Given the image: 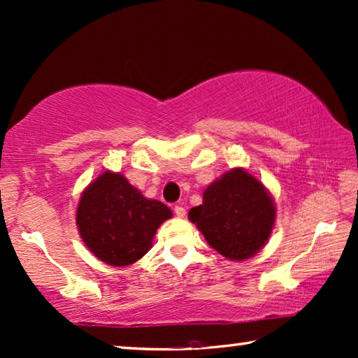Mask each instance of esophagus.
Segmentation results:
<instances>
[{
	"label": "esophagus",
	"instance_id": "34e87169",
	"mask_svg": "<svg viewBox=\"0 0 358 358\" xmlns=\"http://www.w3.org/2000/svg\"><path fill=\"white\" fill-rule=\"evenodd\" d=\"M174 213H176L178 217H184L187 215V211L182 206H176V207H174Z\"/></svg>",
	"mask_w": 358,
	"mask_h": 358
}]
</instances>
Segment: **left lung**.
Wrapping results in <instances>:
<instances>
[{
  "label": "left lung",
  "instance_id": "1",
  "mask_svg": "<svg viewBox=\"0 0 358 358\" xmlns=\"http://www.w3.org/2000/svg\"><path fill=\"white\" fill-rule=\"evenodd\" d=\"M275 216V202L261 180L244 169H231L207 187L188 220L217 253L244 261L264 247Z\"/></svg>",
  "mask_w": 358,
  "mask_h": 358
}]
</instances>
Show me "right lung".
Segmentation results:
<instances>
[{"label":"right lung","instance_id":"add662e5","mask_svg":"<svg viewBox=\"0 0 358 358\" xmlns=\"http://www.w3.org/2000/svg\"><path fill=\"white\" fill-rule=\"evenodd\" d=\"M171 216L165 203L145 198L123 174L105 171L83 189L76 221L94 257L125 267L151 249L159 225Z\"/></svg>","mask_w":358,"mask_h":358}]
</instances>
